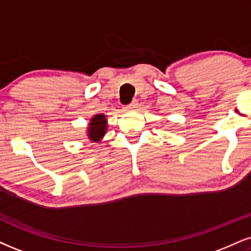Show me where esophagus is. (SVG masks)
Listing matches in <instances>:
<instances>
[{
	"instance_id": "esophagus-1",
	"label": "esophagus",
	"mask_w": 251,
	"mask_h": 251,
	"mask_svg": "<svg viewBox=\"0 0 251 251\" xmlns=\"http://www.w3.org/2000/svg\"><path fill=\"white\" fill-rule=\"evenodd\" d=\"M137 106H138V101L137 100H133V101L131 102V104L126 105L125 110L126 111H133V110H135V108H137Z\"/></svg>"
}]
</instances>
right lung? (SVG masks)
Listing matches in <instances>:
<instances>
[{
    "mask_svg": "<svg viewBox=\"0 0 251 251\" xmlns=\"http://www.w3.org/2000/svg\"><path fill=\"white\" fill-rule=\"evenodd\" d=\"M106 118L104 114H97L91 119L89 127V139L95 143H98L102 138V135L106 133Z\"/></svg>",
    "mask_w": 251,
    "mask_h": 251,
    "instance_id": "1",
    "label": "right lung"
}]
</instances>
